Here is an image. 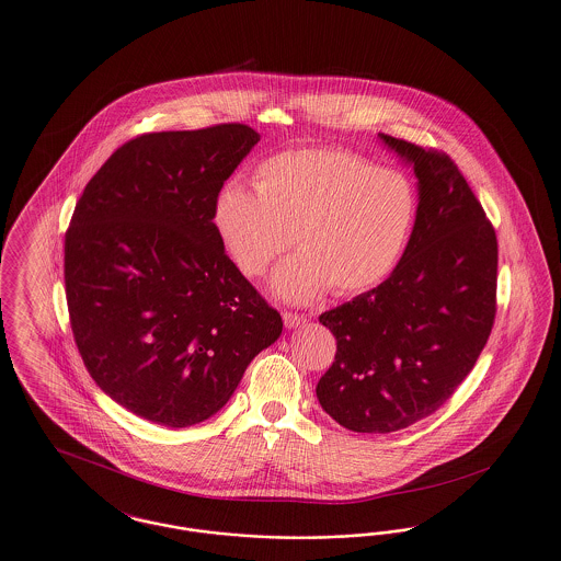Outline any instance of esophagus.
Listing matches in <instances>:
<instances>
[{"instance_id":"1","label":"esophagus","mask_w":561,"mask_h":561,"mask_svg":"<svg viewBox=\"0 0 561 561\" xmlns=\"http://www.w3.org/2000/svg\"><path fill=\"white\" fill-rule=\"evenodd\" d=\"M307 321L305 316H300V313H293V311H284V323H286V328H298V325H302Z\"/></svg>"}]
</instances>
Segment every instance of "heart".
Masks as SVG:
<instances>
[{
    "label": "heart",
    "mask_w": 561,
    "mask_h": 561,
    "mask_svg": "<svg viewBox=\"0 0 561 561\" xmlns=\"http://www.w3.org/2000/svg\"><path fill=\"white\" fill-rule=\"evenodd\" d=\"M254 187L231 181L218 191L214 229L245 277L263 275L294 240L300 252L275 271L273 288L300 302L325 288L351 296L378 286L416 218L408 176L347 149L275 153L259 163Z\"/></svg>",
    "instance_id": "heart-1"
}]
</instances>
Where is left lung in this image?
Returning a JSON list of instances; mask_svg holds the SVG:
<instances>
[{"instance_id": "8db88e82", "label": "left lung", "mask_w": 561, "mask_h": 561, "mask_svg": "<svg viewBox=\"0 0 561 561\" xmlns=\"http://www.w3.org/2000/svg\"><path fill=\"white\" fill-rule=\"evenodd\" d=\"M380 138L414 165L419 210L400 265L321 313L336 339L316 391L357 433H393L437 412L473 370L496 318V231L453 158Z\"/></svg>"}]
</instances>
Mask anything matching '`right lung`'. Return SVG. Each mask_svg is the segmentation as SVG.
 <instances>
[{"mask_svg":"<svg viewBox=\"0 0 561 561\" xmlns=\"http://www.w3.org/2000/svg\"><path fill=\"white\" fill-rule=\"evenodd\" d=\"M261 134L245 124L140 134L83 188L65 294L85 370L136 416L216 414L284 321L227 256L214 199Z\"/></svg>","mask_w":561,"mask_h":561,"instance_id":"add662e5","label":"right lung"}]
</instances>
